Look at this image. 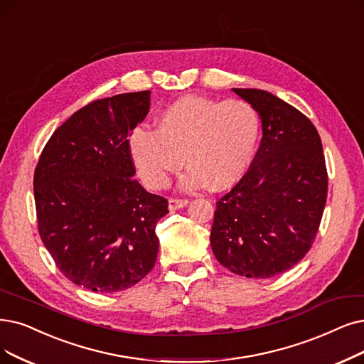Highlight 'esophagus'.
<instances>
[{"label":"esophagus","mask_w":364,"mask_h":364,"mask_svg":"<svg viewBox=\"0 0 364 364\" xmlns=\"http://www.w3.org/2000/svg\"><path fill=\"white\" fill-rule=\"evenodd\" d=\"M188 203H190V200H186V198H170L168 200V209L170 210H178V209L185 208Z\"/></svg>","instance_id":"34e87169"}]
</instances>
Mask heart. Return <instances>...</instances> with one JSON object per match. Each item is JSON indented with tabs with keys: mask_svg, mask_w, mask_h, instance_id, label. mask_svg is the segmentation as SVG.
Wrapping results in <instances>:
<instances>
[{
	"mask_svg": "<svg viewBox=\"0 0 364 364\" xmlns=\"http://www.w3.org/2000/svg\"><path fill=\"white\" fill-rule=\"evenodd\" d=\"M259 116L243 100L216 101L186 95L173 101L156 119V129L139 128L129 137V152L140 176L163 188L183 166L186 191L227 190L248 171L259 140Z\"/></svg>",
	"mask_w": 364,
	"mask_h": 364,
	"instance_id": "obj_1",
	"label": "heart"
}]
</instances>
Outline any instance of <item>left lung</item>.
Wrapping results in <instances>:
<instances>
[{
  "mask_svg": "<svg viewBox=\"0 0 364 364\" xmlns=\"http://www.w3.org/2000/svg\"><path fill=\"white\" fill-rule=\"evenodd\" d=\"M258 112L263 137L250 170L216 201L212 251L230 272L272 278L308 254L327 200L323 144L314 124L261 90L235 88Z\"/></svg>",
  "mask_w": 364,
  "mask_h": 364,
  "instance_id": "1",
  "label": "left lung"
}]
</instances>
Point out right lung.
<instances>
[{
  "instance_id": "1",
  "label": "right lung",
  "mask_w": 364,
  "mask_h": 364,
  "mask_svg": "<svg viewBox=\"0 0 364 364\" xmlns=\"http://www.w3.org/2000/svg\"><path fill=\"white\" fill-rule=\"evenodd\" d=\"M151 91L95 100L56 129L34 173L40 237L67 279L95 293L136 285L156 259L167 200L133 178L128 136Z\"/></svg>"
}]
</instances>
